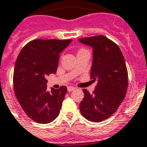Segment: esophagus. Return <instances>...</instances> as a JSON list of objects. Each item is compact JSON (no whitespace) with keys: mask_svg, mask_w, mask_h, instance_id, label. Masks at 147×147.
Masks as SVG:
<instances>
[{"mask_svg":"<svg viewBox=\"0 0 147 147\" xmlns=\"http://www.w3.org/2000/svg\"><path fill=\"white\" fill-rule=\"evenodd\" d=\"M75 89L74 87H73V86H68L67 87V90H68V92H72V91H74Z\"/></svg>","mask_w":147,"mask_h":147,"instance_id":"34e87169","label":"esophagus"}]
</instances>
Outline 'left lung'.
<instances>
[{
	"mask_svg": "<svg viewBox=\"0 0 147 147\" xmlns=\"http://www.w3.org/2000/svg\"><path fill=\"white\" fill-rule=\"evenodd\" d=\"M92 48L91 79L97 85L92 94L83 89L80 104L82 115L89 121H103L118 109L125 97L128 76L125 60L115 42L103 35L79 38Z\"/></svg>",
	"mask_w": 147,
	"mask_h": 147,
	"instance_id": "obj_1",
	"label": "left lung"
}]
</instances>
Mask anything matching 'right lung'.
<instances>
[{
    "mask_svg": "<svg viewBox=\"0 0 147 147\" xmlns=\"http://www.w3.org/2000/svg\"><path fill=\"white\" fill-rule=\"evenodd\" d=\"M72 42L57 39H35L22 49L13 74L16 96L28 117L38 123L56 119L67 92L65 86L47 90V76L55 74L59 55Z\"/></svg>",
    "mask_w": 147,
    "mask_h": 147,
    "instance_id": "right-lung-1",
    "label": "right lung"
}]
</instances>
